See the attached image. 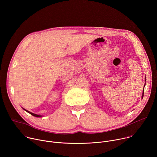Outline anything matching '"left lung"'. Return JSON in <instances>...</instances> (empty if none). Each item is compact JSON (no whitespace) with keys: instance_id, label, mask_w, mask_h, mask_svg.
Masks as SVG:
<instances>
[{"instance_id":"obj_1","label":"left lung","mask_w":157,"mask_h":157,"mask_svg":"<svg viewBox=\"0 0 157 157\" xmlns=\"http://www.w3.org/2000/svg\"><path fill=\"white\" fill-rule=\"evenodd\" d=\"M144 86H145V84ZM144 88H145V86H144ZM144 90H143V94H142V97H141V98H143V97H144Z\"/></svg>"}]
</instances>
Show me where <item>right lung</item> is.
I'll use <instances>...</instances> for the list:
<instances>
[{"label":"right lung","instance_id":"add662e5","mask_svg":"<svg viewBox=\"0 0 157 157\" xmlns=\"http://www.w3.org/2000/svg\"><path fill=\"white\" fill-rule=\"evenodd\" d=\"M24 109V108H23ZM25 111H27V112H28L29 113H30L31 115H32L33 116H34V117H42L40 115H36V114H34V113H31V112H30V111H27V110H26V109H24Z\"/></svg>","mask_w":157,"mask_h":157}]
</instances>
